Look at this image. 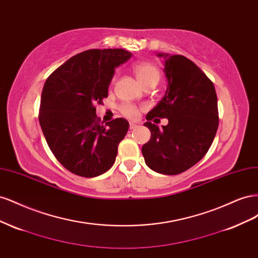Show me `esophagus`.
Masks as SVG:
<instances>
[{
	"label": "esophagus",
	"instance_id": "34e87169",
	"mask_svg": "<svg viewBox=\"0 0 258 258\" xmlns=\"http://www.w3.org/2000/svg\"><path fill=\"white\" fill-rule=\"evenodd\" d=\"M138 127V124L137 123H135V122H130L129 123V128L132 130V129H136Z\"/></svg>",
	"mask_w": 258,
	"mask_h": 258
}]
</instances>
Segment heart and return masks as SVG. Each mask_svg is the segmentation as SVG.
Segmentation results:
<instances>
[{"instance_id": "obj_1", "label": "heart", "mask_w": 258, "mask_h": 258, "mask_svg": "<svg viewBox=\"0 0 258 258\" xmlns=\"http://www.w3.org/2000/svg\"><path fill=\"white\" fill-rule=\"evenodd\" d=\"M132 70H134L138 82L142 86L150 82L158 83L160 79L159 70L154 64L150 63V62H137V63H135L134 67H132ZM139 112L140 108L131 103H124L120 106V113L131 119L137 118L139 116Z\"/></svg>"}]
</instances>
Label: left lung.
Listing matches in <instances>:
<instances>
[{"instance_id":"1","label":"left lung","mask_w":258,"mask_h":258,"mask_svg":"<svg viewBox=\"0 0 258 258\" xmlns=\"http://www.w3.org/2000/svg\"><path fill=\"white\" fill-rule=\"evenodd\" d=\"M165 58L167 90L165 96L146 115L144 126L151 139L142 146L148 168L156 172L175 175L188 170L204 158L212 145L218 127L217 97L213 83L201 70L181 54ZM168 118L159 130L150 120Z\"/></svg>"}]
</instances>
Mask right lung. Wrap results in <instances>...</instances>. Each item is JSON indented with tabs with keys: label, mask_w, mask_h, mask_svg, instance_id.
I'll list each match as a JSON object with an SVG mask.
<instances>
[{
	"label": "right lung",
	"mask_w": 258,
	"mask_h": 258,
	"mask_svg": "<svg viewBox=\"0 0 258 258\" xmlns=\"http://www.w3.org/2000/svg\"><path fill=\"white\" fill-rule=\"evenodd\" d=\"M124 49H89L70 58L46 80L38 120L54 157L70 172L95 177L111 169L129 129L124 118L101 124L97 103L107 98L115 68L131 58Z\"/></svg>",
	"instance_id": "1"
}]
</instances>
